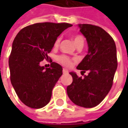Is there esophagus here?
<instances>
[{"mask_svg":"<svg viewBox=\"0 0 128 128\" xmlns=\"http://www.w3.org/2000/svg\"><path fill=\"white\" fill-rule=\"evenodd\" d=\"M63 73H64V74H66V73H68V70H67L66 69L64 68V69H63Z\"/></svg>","mask_w":128,"mask_h":128,"instance_id":"1","label":"esophagus"}]
</instances>
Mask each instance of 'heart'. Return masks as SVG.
<instances>
[{"mask_svg":"<svg viewBox=\"0 0 128 128\" xmlns=\"http://www.w3.org/2000/svg\"><path fill=\"white\" fill-rule=\"evenodd\" d=\"M72 39H73V41H74V43L76 44V46H78V45H79V44H83V45H84V38H83V37H82V36H80V35L74 36ZM60 40H61V38H58L56 39V41H55L54 46H58V44H59V43H60ZM57 59H58V61L61 64H63L64 66H71V64H72V62H71L70 58H68V57L66 56H64V55L58 56V57L57 58Z\"/></svg>","mask_w":128,"mask_h":128,"instance_id":"1","label":"heart"}]
</instances>
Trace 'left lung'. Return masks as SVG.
I'll use <instances>...</instances> for the list:
<instances>
[{
	"mask_svg": "<svg viewBox=\"0 0 128 128\" xmlns=\"http://www.w3.org/2000/svg\"><path fill=\"white\" fill-rule=\"evenodd\" d=\"M78 27L86 38L88 52L77 69L89 73L82 78L70 72L72 82L66 92L75 104L90 108L100 104L112 88L118 65L116 47L113 38L102 28L91 24H78Z\"/></svg>",
	"mask_w": 128,
	"mask_h": 128,
	"instance_id": "obj_1",
	"label": "left lung"
}]
</instances>
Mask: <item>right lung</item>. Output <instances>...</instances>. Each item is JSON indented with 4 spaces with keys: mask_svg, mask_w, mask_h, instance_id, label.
Listing matches in <instances>:
<instances>
[{
    "mask_svg": "<svg viewBox=\"0 0 128 128\" xmlns=\"http://www.w3.org/2000/svg\"><path fill=\"white\" fill-rule=\"evenodd\" d=\"M67 23H37L23 28L12 43L9 58L10 80L20 100L38 109L50 101L52 90L62 75V66L52 62L50 68L40 62L48 59L56 40L72 26Z\"/></svg>",
    "mask_w": 128,
    "mask_h": 128,
    "instance_id": "add662e5",
    "label": "right lung"
}]
</instances>
